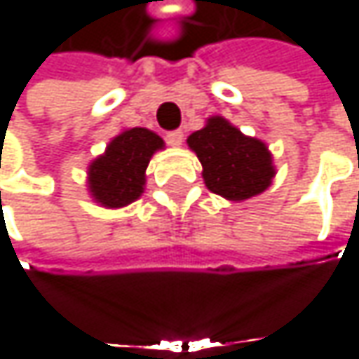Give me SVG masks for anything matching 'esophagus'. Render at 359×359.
Listing matches in <instances>:
<instances>
[{
  "instance_id": "34e87169",
  "label": "esophagus",
  "mask_w": 359,
  "mask_h": 359,
  "mask_svg": "<svg viewBox=\"0 0 359 359\" xmlns=\"http://www.w3.org/2000/svg\"><path fill=\"white\" fill-rule=\"evenodd\" d=\"M165 140H168V144L170 145L177 147V145H182V142H184V131L182 130L168 131V133H165Z\"/></svg>"
}]
</instances>
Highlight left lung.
<instances>
[{
  "instance_id": "8db88e82",
  "label": "left lung",
  "mask_w": 359,
  "mask_h": 359,
  "mask_svg": "<svg viewBox=\"0 0 359 359\" xmlns=\"http://www.w3.org/2000/svg\"><path fill=\"white\" fill-rule=\"evenodd\" d=\"M187 145L200 158L208 189L231 201L262 194L276 173L266 144L245 137L224 118L208 119L203 130L187 137Z\"/></svg>"
}]
</instances>
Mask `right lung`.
I'll list each match as a JSON object with an SVG mask.
<instances>
[{"label": "right lung", "mask_w": 359, "mask_h": 359, "mask_svg": "<svg viewBox=\"0 0 359 359\" xmlns=\"http://www.w3.org/2000/svg\"><path fill=\"white\" fill-rule=\"evenodd\" d=\"M163 147L158 133L131 128L107 145L90 165V191L105 208H123L144 191L145 168L156 149Z\"/></svg>", "instance_id": "obj_1"}]
</instances>
